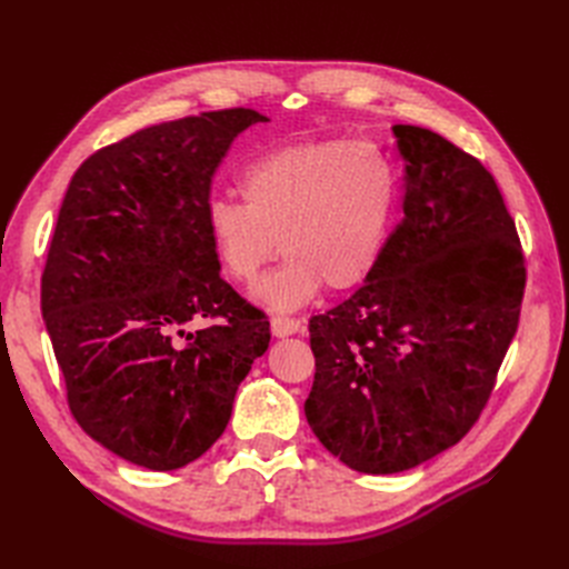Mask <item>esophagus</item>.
Masks as SVG:
<instances>
[{
  "label": "esophagus",
  "mask_w": 569,
  "mask_h": 569,
  "mask_svg": "<svg viewBox=\"0 0 569 569\" xmlns=\"http://www.w3.org/2000/svg\"><path fill=\"white\" fill-rule=\"evenodd\" d=\"M270 330L274 337H289V335H297L303 330V322L297 318H287V316H274L270 320Z\"/></svg>",
  "instance_id": "1"
}]
</instances>
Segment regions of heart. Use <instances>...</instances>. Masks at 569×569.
<instances>
[{"instance_id":"1","label":"heart","mask_w":569,"mask_h":569,"mask_svg":"<svg viewBox=\"0 0 569 569\" xmlns=\"http://www.w3.org/2000/svg\"><path fill=\"white\" fill-rule=\"evenodd\" d=\"M244 201L216 197L203 228L228 280L249 284L280 249L284 263L253 299L289 313L322 284L351 289L380 266L401 203V178L382 149L351 140L274 147L242 176Z\"/></svg>"}]
</instances>
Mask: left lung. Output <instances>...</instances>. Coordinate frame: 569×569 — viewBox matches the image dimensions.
<instances>
[{
  "instance_id": "8db88e82",
  "label": "left lung",
  "mask_w": 569,
  "mask_h": 569,
  "mask_svg": "<svg viewBox=\"0 0 569 569\" xmlns=\"http://www.w3.org/2000/svg\"><path fill=\"white\" fill-rule=\"evenodd\" d=\"M403 220L351 299L308 322L306 420L327 451L393 475L451 449L487 406L518 332L525 256L493 176L418 126H393Z\"/></svg>"
}]
</instances>
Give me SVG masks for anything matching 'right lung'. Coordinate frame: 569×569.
I'll return each instance as SVG.
<instances>
[{
    "label": "right lung",
    "instance_id": "1",
    "mask_svg": "<svg viewBox=\"0 0 569 569\" xmlns=\"http://www.w3.org/2000/svg\"><path fill=\"white\" fill-rule=\"evenodd\" d=\"M266 120L226 109L144 128L92 153L63 197L42 318L73 418L140 468L178 470L209 451L268 351L270 322L220 278L203 228L216 168ZM203 317L219 322L183 332Z\"/></svg>",
    "mask_w": 569,
    "mask_h": 569
}]
</instances>
